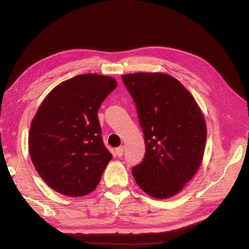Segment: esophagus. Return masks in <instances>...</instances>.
Wrapping results in <instances>:
<instances>
[{
    "instance_id": "1",
    "label": "esophagus",
    "mask_w": 249,
    "mask_h": 249,
    "mask_svg": "<svg viewBox=\"0 0 249 249\" xmlns=\"http://www.w3.org/2000/svg\"><path fill=\"white\" fill-rule=\"evenodd\" d=\"M115 153H116V156L117 157H122L123 155H124V146H119V147H117L116 148V150H115Z\"/></svg>"
}]
</instances>
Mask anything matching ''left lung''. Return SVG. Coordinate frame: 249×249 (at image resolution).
Wrapping results in <instances>:
<instances>
[{"label":"left lung","instance_id":"8db88e82","mask_svg":"<svg viewBox=\"0 0 249 249\" xmlns=\"http://www.w3.org/2000/svg\"><path fill=\"white\" fill-rule=\"evenodd\" d=\"M122 79L136 104L145 155L132 175L149 196L178 193L198 170L207 139L206 120L192 94L169 74L136 72Z\"/></svg>","mask_w":249,"mask_h":249}]
</instances>
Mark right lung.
I'll list each match as a JSON object with an SVG mask.
<instances>
[{
	"instance_id": "right-lung-1",
	"label": "right lung",
	"mask_w": 249,
	"mask_h": 249,
	"mask_svg": "<svg viewBox=\"0 0 249 249\" xmlns=\"http://www.w3.org/2000/svg\"><path fill=\"white\" fill-rule=\"evenodd\" d=\"M115 79L79 74L60 83L32 120L29 150L46 184L67 196H84L99 185L112 155L102 139L97 110Z\"/></svg>"
}]
</instances>
